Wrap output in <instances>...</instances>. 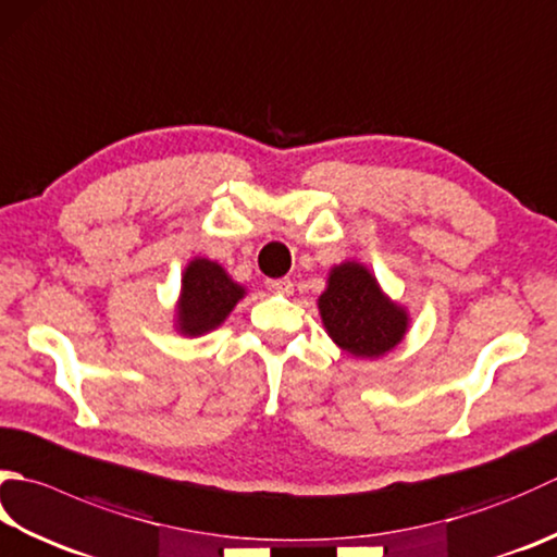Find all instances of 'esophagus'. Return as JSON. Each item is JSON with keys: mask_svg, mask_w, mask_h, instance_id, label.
<instances>
[{"mask_svg": "<svg viewBox=\"0 0 557 557\" xmlns=\"http://www.w3.org/2000/svg\"><path fill=\"white\" fill-rule=\"evenodd\" d=\"M268 289L277 292V294H292V280L289 277H280V280H268Z\"/></svg>", "mask_w": 557, "mask_h": 557, "instance_id": "1", "label": "esophagus"}]
</instances>
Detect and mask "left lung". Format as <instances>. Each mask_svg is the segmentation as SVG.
Listing matches in <instances>:
<instances>
[{"label": "left lung", "instance_id": "obj_1", "mask_svg": "<svg viewBox=\"0 0 557 557\" xmlns=\"http://www.w3.org/2000/svg\"><path fill=\"white\" fill-rule=\"evenodd\" d=\"M319 311L333 343L352 357L367 359L394 350L410 323L408 311L391 301L372 272L355 260L331 270Z\"/></svg>", "mask_w": 557, "mask_h": 557}]
</instances>
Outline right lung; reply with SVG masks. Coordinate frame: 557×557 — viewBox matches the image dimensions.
I'll list each match as a JSON object with an SVG mask.
<instances>
[{
	"mask_svg": "<svg viewBox=\"0 0 557 557\" xmlns=\"http://www.w3.org/2000/svg\"><path fill=\"white\" fill-rule=\"evenodd\" d=\"M246 289L228 277V272L207 258H193L181 280L176 304V331L183 335H205L226 321Z\"/></svg>",
	"mask_w": 557,
	"mask_h": 557,
	"instance_id": "add662e5",
	"label": "right lung"
}]
</instances>
